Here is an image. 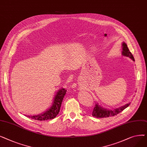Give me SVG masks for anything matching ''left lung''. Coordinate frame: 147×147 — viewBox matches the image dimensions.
<instances>
[{
    "mask_svg": "<svg viewBox=\"0 0 147 147\" xmlns=\"http://www.w3.org/2000/svg\"><path fill=\"white\" fill-rule=\"evenodd\" d=\"M122 47H123L122 55L125 57H129L130 59H132L134 61H135L134 56L132 55V53H131L129 50V48L126 43L125 42L122 43ZM130 104V102H129L128 104H126L125 105L117 108V109H113V110H109L102 107L101 105H99L98 104V103H96L94 107L93 112H92V116L96 118H104V117L114 116V115H117L120 112H121L123 110L126 109Z\"/></svg>",
    "mask_w": 147,
    "mask_h": 147,
    "instance_id": "left-lung-1",
    "label": "left lung"
}]
</instances>
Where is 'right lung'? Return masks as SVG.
Returning a JSON list of instances; mask_svg holds the SVG:
<instances>
[{
	"mask_svg": "<svg viewBox=\"0 0 147 147\" xmlns=\"http://www.w3.org/2000/svg\"><path fill=\"white\" fill-rule=\"evenodd\" d=\"M66 92L67 90L64 88H61V89L58 90L57 94L54 97V100L52 106L48 110H46L44 113L40 114L33 115V116L28 115L27 117L29 118H32L34 120L40 121L51 120L56 117L59 112L61 105L62 102H63V98L66 94Z\"/></svg>",
	"mask_w": 147,
	"mask_h": 147,
	"instance_id": "obj_1",
	"label": "right lung"
}]
</instances>
